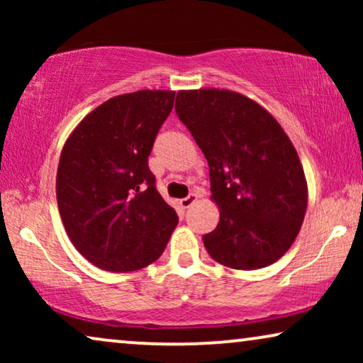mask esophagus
Listing matches in <instances>:
<instances>
[{
  "label": "esophagus",
  "instance_id": "obj_1",
  "mask_svg": "<svg viewBox=\"0 0 363 363\" xmlns=\"http://www.w3.org/2000/svg\"><path fill=\"white\" fill-rule=\"evenodd\" d=\"M196 198H198L196 193H190V195L183 198V200H180V205H182V208H190V206L193 205V203L196 201Z\"/></svg>",
  "mask_w": 363,
  "mask_h": 363
}]
</instances>
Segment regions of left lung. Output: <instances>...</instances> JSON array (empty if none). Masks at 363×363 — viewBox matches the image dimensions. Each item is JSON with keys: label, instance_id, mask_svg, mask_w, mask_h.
<instances>
[{"label": "left lung", "instance_id": "obj_1", "mask_svg": "<svg viewBox=\"0 0 363 363\" xmlns=\"http://www.w3.org/2000/svg\"><path fill=\"white\" fill-rule=\"evenodd\" d=\"M175 112L206 157L221 211L203 236L208 255L242 271L276 262L307 208L304 170L289 137L269 112L231 91H180Z\"/></svg>", "mask_w": 363, "mask_h": 363}]
</instances>
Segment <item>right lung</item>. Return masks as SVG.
Here are the masks:
<instances>
[{
    "instance_id": "right-lung-1",
    "label": "right lung",
    "mask_w": 363,
    "mask_h": 363,
    "mask_svg": "<svg viewBox=\"0 0 363 363\" xmlns=\"http://www.w3.org/2000/svg\"><path fill=\"white\" fill-rule=\"evenodd\" d=\"M175 92L138 91L108 99L79 123L59 158L56 195L76 250L111 272L157 261L178 216L148 168Z\"/></svg>"
}]
</instances>
